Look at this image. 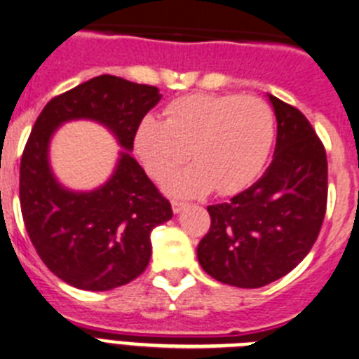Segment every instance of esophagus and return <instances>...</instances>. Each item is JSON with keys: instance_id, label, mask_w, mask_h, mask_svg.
Wrapping results in <instances>:
<instances>
[{"instance_id": "1", "label": "esophagus", "mask_w": 359, "mask_h": 359, "mask_svg": "<svg viewBox=\"0 0 359 359\" xmlns=\"http://www.w3.org/2000/svg\"><path fill=\"white\" fill-rule=\"evenodd\" d=\"M186 208H187L186 202H179V200H173V202H172V209H173V212H175V215L182 212Z\"/></svg>"}]
</instances>
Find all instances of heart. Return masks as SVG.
<instances>
[{
    "mask_svg": "<svg viewBox=\"0 0 359 359\" xmlns=\"http://www.w3.org/2000/svg\"><path fill=\"white\" fill-rule=\"evenodd\" d=\"M276 140V116L254 96L191 95L175 100L164 121L147 116L134 132V150L154 180L175 196L240 191L261 173Z\"/></svg>",
    "mask_w": 359,
    "mask_h": 359,
    "instance_id": "obj_1",
    "label": "heart"
}]
</instances>
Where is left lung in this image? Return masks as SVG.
I'll return each mask as SVG.
<instances>
[{
	"mask_svg": "<svg viewBox=\"0 0 359 359\" xmlns=\"http://www.w3.org/2000/svg\"><path fill=\"white\" fill-rule=\"evenodd\" d=\"M277 121L273 159L248 189L209 205L211 227L196 248L219 283L261 288L308 256L327 203V157L299 109L266 95Z\"/></svg>",
	"mask_w": 359,
	"mask_h": 359,
	"instance_id": "obj_1",
	"label": "left lung"
}]
</instances>
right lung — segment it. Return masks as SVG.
I'll use <instances>...</instances> for the list:
<instances>
[{
    "mask_svg": "<svg viewBox=\"0 0 359 359\" xmlns=\"http://www.w3.org/2000/svg\"><path fill=\"white\" fill-rule=\"evenodd\" d=\"M161 98L154 86L95 76L50 100L32 128L19 172L22 219L43 263L75 288L107 292L140 277L151 256L150 232L173 216L130 156L135 128ZM76 118L103 124L122 147L113 175L91 192L66 188L49 164L50 137Z\"/></svg>",
    "mask_w": 359,
    "mask_h": 359,
    "instance_id": "obj_1",
    "label": "right lung"
}]
</instances>
